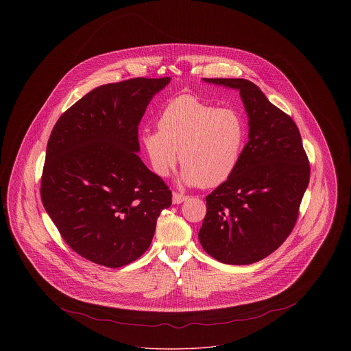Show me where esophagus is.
<instances>
[{
	"instance_id": "obj_1",
	"label": "esophagus",
	"mask_w": 351,
	"mask_h": 351,
	"mask_svg": "<svg viewBox=\"0 0 351 351\" xmlns=\"http://www.w3.org/2000/svg\"><path fill=\"white\" fill-rule=\"evenodd\" d=\"M185 200H188V196H186V195H182V193L173 192V195H172V202H173V204H182V202H184Z\"/></svg>"
}]
</instances>
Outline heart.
<instances>
[{
  "label": "heart",
  "instance_id": "1",
  "mask_svg": "<svg viewBox=\"0 0 351 351\" xmlns=\"http://www.w3.org/2000/svg\"><path fill=\"white\" fill-rule=\"evenodd\" d=\"M246 138L247 125L239 110L184 95L160 112L158 130L141 132L139 143L155 175L166 178L179 151L182 183L212 188L232 178Z\"/></svg>",
  "mask_w": 351,
  "mask_h": 351
}]
</instances>
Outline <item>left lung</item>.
I'll return each instance as SVG.
<instances>
[{"mask_svg": "<svg viewBox=\"0 0 351 351\" xmlns=\"http://www.w3.org/2000/svg\"><path fill=\"white\" fill-rule=\"evenodd\" d=\"M238 89L249 117V142L232 178L206 196L199 239L226 265H251L291 234L309 183V160L293 119L245 79H204Z\"/></svg>", "mask_w": 351, "mask_h": 351, "instance_id": "obj_1", "label": "left lung"}]
</instances>
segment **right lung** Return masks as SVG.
Returning <instances> with one entry per match:
<instances>
[{
	"label": "right lung",
	"mask_w": 351,
	"mask_h": 351,
	"mask_svg": "<svg viewBox=\"0 0 351 351\" xmlns=\"http://www.w3.org/2000/svg\"><path fill=\"white\" fill-rule=\"evenodd\" d=\"M171 77L105 84L55 123L40 197L68 246L117 268L150 247L156 219L172 204L166 183L141 160L138 125Z\"/></svg>",
	"instance_id": "right-lung-1"
}]
</instances>
